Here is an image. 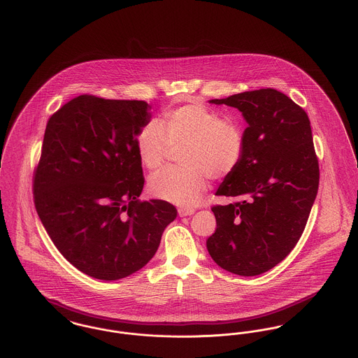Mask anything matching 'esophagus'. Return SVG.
Segmentation results:
<instances>
[{"mask_svg":"<svg viewBox=\"0 0 358 358\" xmlns=\"http://www.w3.org/2000/svg\"><path fill=\"white\" fill-rule=\"evenodd\" d=\"M193 213H194L193 208H178L180 217H188V215H192Z\"/></svg>","mask_w":358,"mask_h":358,"instance_id":"34e87169","label":"esophagus"}]
</instances>
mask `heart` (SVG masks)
Wrapping results in <instances>:
<instances>
[{
  "label": "heart",
  "mask_w": 358,
  "mask_h": 358,
  "mask_svg": "<svg viewBox=\"0 0 358 358\" xmlns=\"http://www.w3.org/2000/svg\"><path fill=\"white\" fill-rule=\"evenodd\" d=\"M135 140L138 159L148 170L164 167L170 148L184 145L180 154L184 167L166 169L148 181V191L154 197L181 207H191L200 200L208 177H229L245 152L241 125L200 103L165 111L159 122L141 125Z\"/></svg>",
  "instance_id": "b5f03b06"
}]
</instances>
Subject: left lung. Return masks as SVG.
I'll use <instances>...</instances> for the list:
<instances>
[{
	"label": "left lung",
	"instance_id": "1",
	"mask_svg": "<svg viewBox=\"0 0 358 358\" xmlns=\"http://www.w3.org/2000/svg\"><path fill=\"white\" fill-rule=\"evenodd\" d=\"M237 108L247 120L245 152L217 194L236 200L213 206L217 229L207 249L223 270L263 274L299 243L319 189V161L301 106L274 88L210 101Z\"/></svg>",
	"mask_w": 358,
	"mask_h": 358
}]
</instances>
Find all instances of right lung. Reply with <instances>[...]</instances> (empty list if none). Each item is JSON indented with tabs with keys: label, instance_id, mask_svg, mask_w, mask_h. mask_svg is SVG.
I'll return each instance as SVG.
<instances>
[{
	"label": "right lung",
	"instance_id": "1",
	"mask_svg": "<svg viewBox=\"0 0 358 358\" xmlns=\"http://www.w3.org/2000/svg\"><path fill=\"white\" fill-rule=\"evenodd\" d=\"M144 101L79 95L48 121L34 170L36 213L61 255L84 274L115 280L144 267L177 210L141 201L138 128L150 121Z\"/></svg>",
	"mask_w": 358,
	"mask_h": 358
}]
</instances>
